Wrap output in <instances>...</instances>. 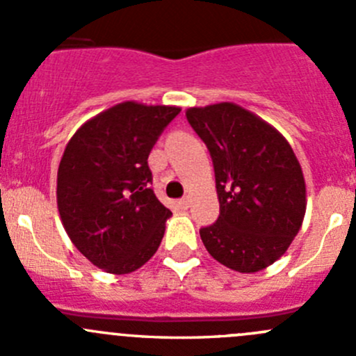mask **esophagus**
I'll list each match as a JSON object with an SVG mask.
<instances>
[{
  "label": "esophagus",
  "instance_id": "obj_1",
  "mask_svg": "<svg viewBox=\"0 0 356 356\" xmlns=\"http://www.w3.org/2000/svg\"><path fill=\"white\" fill-rule=\"evenodd\" d=\"M177 204L182 208V210H188L189 204H191V201H189V198H182V200L177 201Z\"/></svg>",
  "mask_w": 356,
  "mask_h": 356
}]
</instances>
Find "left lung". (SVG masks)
<instances>
[{
    "label": "left lung",
    "mask_w": 356,
    "mask_h": 356,
    "mask_svg": "<svg viewBox=\"0 0 356 356\" xmlns=\"http://www.w3.org/2000/svg\"><path fill=\"white\" fill-rule=\"evenodd\" d=\"M207 145L220 215L200 229L208 253L232 270H264L282 257L303 224L307 188L284 136L234 103L188 108Z\"/></svg>",
    "instance_id": "1"
}]
</instances>
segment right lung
<instances>
[{
	"label": "right lung",
	"instance_id": "add662e5",
	"mask_svg": "<svg viewBox=\"0 0 356 356\" xmlns=\"http://www.w3.org/2000/svg\"><path fill=\"white\" fill-rule=\"evenodd\" d=\"M177 106L124 102L68 141L56 179L62 224L75 248L110 274H129L160 246L172 211L149 188L148 156Z\"/></svg>",
	"mask_w": 356,
	"mask_h": 356
}]
</instances>
